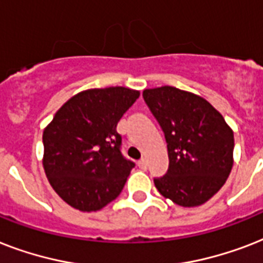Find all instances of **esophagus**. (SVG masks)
<instances>
[{
  "label": "esophagus",
  "mask_w": 263,
  "mask_h": 263,
  "mask_svg": "<svg viewBox=\"0 0 263 263\" xmlns=\"http://www.w3.org/2000/svg\"><path fill=\"white\" fill-rule=\"evenodd\" d=\"M138 166H139L140 169H146L147 168V162H146L144 158H140V160L138 161Z\"/></svg>",
  "instance_id": "obj_1"
}]
</instances>
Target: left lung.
Masks as SVG:
<instances>
[{"label":"left lung","mask_w":263,"mask_h":263,"mask_svg":"<svg viewBox=\"0 0 263 263\" xmlns=\"http://www.w3.org/2000/svg\"><path fill=\"white\" fill-rule=\"evenodd\" d=\"M143 98L168 144L169 168L154 179L157 190L183 208L203 204L231 173L233 131L199 95L164 86L144 90Z\"/></svg>","instance_id":"1"}]
</instances>
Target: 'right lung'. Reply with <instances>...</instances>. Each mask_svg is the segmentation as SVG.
<instances>
[{"mask_svg": "<svg viewBox=\"0 0 263 263\" xmlns=\"http://www.w3.org/2000/svg\"><path fill=\"white\" fill-rule=\"evenodd\" d=\"M138 98L139 91L125 87L82 91L45 128V173L69 206L97 212L120 195L135 164L121 154L116 128Z\"/></svg>", "mask_w": 263, "mask_h": 263, "instance_id": "obj_1", "label": "right lung"}]
</instances>
